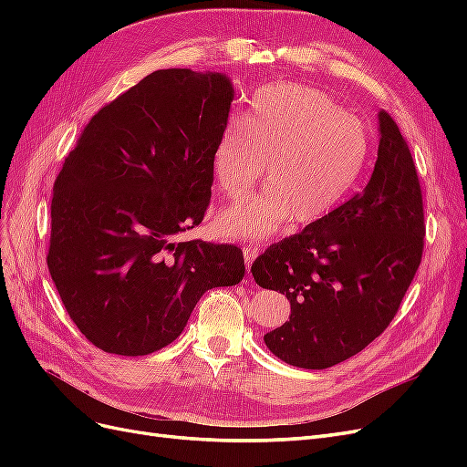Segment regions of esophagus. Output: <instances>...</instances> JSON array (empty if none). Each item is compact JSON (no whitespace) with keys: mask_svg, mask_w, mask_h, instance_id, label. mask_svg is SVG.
Wrapping results in <instances>:
<instances>
[{"mask_svg":"<svg viewBox=\"0 0 467 467\" xmlns=\"http://www.w3.org/2000/svg\"><path fill=\"white\" fill-rule=\"evenodd\" d=\"M257 255H259V249H255V247H244V259H245L247 273L251 271V265H253V261L257 259Z\"/></svg>","mask_w":467,"mask_h":467,"instance_id":"obj_1","label":"esophagus"}]
</instances>
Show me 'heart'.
<instances>
[{
	"label": "heart",
	"instance_id": "1",
	"mask_svg": "<svg viewBox=\"0 0 467 467\" xmlns=\"http://www.w3.org/2000/svg\"><path fill=\"white\" fill-rule=\"evenodd\" d=\"M370 136L360 119L329 95L280 81L253 93L247 117L222 126L212 169L225 199L239 201L265 173L268 187L222 210L214 230L225 239L263 242L290 218L312 223L341 204L360 179Z\"/></svg>",
	"mask_w": 467,
	"mask_h": 467
}]
</instances>
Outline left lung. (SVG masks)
<instances>
[{
	"mask_svg": "<svg viewBox=\"0 0 467 467\" xmlns=\"http://www.w3.org/2000/svg\"><path fill=\"white\" fill-rule=\"evenodd\" d=\"M368 185L251 265L286 294L290 321L265 335L286 364L323 370L368 347L398 314L422 257L425 214L411 151L386 110Z\"/></svg>",
	"mask_w": 467,
	"mask_h": 467,
	"instance_id": "left-lung-1",
	"label": "left lung"
}]
</instances>
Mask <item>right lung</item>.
Returning <instances> with one entry per match:
<instances>
[{
  "label": "right lung",
  "instance_id": "obj_1",
  "mask_svg": "<svg viewBox=\"0 0 467 467\" xmlns=\"http://www.w3.org/2000/svg\"><path fill=\"white\" fill-rule=\"evenodd\" d=\"M232 79L158 69L83 129L54 182L48 271L97 348L144 357L173 343L201 296L245 275L235 245L175 244L199 225Z\"/></svg>",
  "mask_w": 467,
  "mask_h": 467
}]
</instances>
